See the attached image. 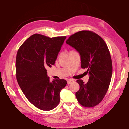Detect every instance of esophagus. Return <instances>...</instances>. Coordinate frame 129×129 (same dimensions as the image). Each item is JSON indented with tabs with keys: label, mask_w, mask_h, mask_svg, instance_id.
<instances>
[{
	"label": "esophagus",
	"mask_w": 129,
	"mask_h": 129,
	"mask_svg": "<svg viewBox=\"0 0 129 129\" xmlns=\"http://www.w3.org/2000/svg\"><path fill=\"white\" fill-rule=\"evenodd\" d=\"M74 82V80H72V79H69L67 80V83L68 84H71L73 82Z\"/></svg>",
	"instance_id": "esophagus-1"
}]
</instances>
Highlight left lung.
I'll use <instances>...</instances> for the list:
<instances>
[{"label": "left lung", "instance_id": "left-lung-1", "mask_svg": "<svg viewBox=\"0 0 129 129\" xmlns=\"http://www.w3.org/2000/svg\"><path fill=\"white\" fill-rule=\"evenodd\" d=\"M66 42L79 52L81 67L87 69L89 75L87 83L76 81L80 85L76 99L83 107H95L104 98L111 79L112 61L107 45L98 34L89 30L75 33Z\"/></svg>", "mask_w": 129, "mask_h": 129}]
</instances>
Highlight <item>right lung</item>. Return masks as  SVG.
Masks as SVG:
<instances>
[{"label":"right lung","mask_w":129,"mask_h":129,"mask_svg":"<svg viewBox=\"0 0 129 129\" xmlns=\"http://www.w3.org/2000/svg\"><path fill=\"white\" fill-rule=\"evenodd\" d=\"M66 38L34 34L23 43L17 52L18 83L29 102L42 110H51L57 107L60 92L67 84L64 79L50 82L46 70L55 64Z\"/></svg>","instance_id":"add662e5"}]
</instances>
